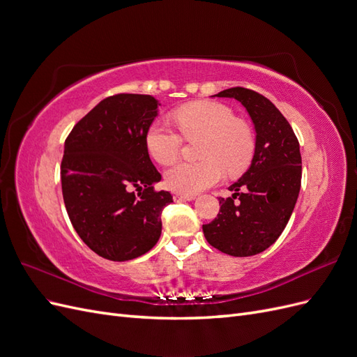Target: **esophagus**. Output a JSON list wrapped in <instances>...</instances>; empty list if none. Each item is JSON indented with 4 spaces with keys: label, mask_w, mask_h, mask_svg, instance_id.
<instances>
[{
    "label": "esophagus",
    "mask_w": 357,
    "mask_h": 357,
    "mask_svg": "<svg viewBox=\"0 0 357 357\" xmlns=\"http://www.w3.org/2000/svg\"><path fill=\"white\" fill-rule=\"evenodd\" d=\"M176 198L183 199V201H193L197 198V195H185V193H176Z\"/></svg>",
    "instance_id": "obj_1"
}]
</instances>
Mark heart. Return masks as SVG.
Instances as JSON below:
<instances>
[{
    "instance_id": "b5f03b06",
    "label": "heart",
    "mask_w": 357,
    "mask_h": 357,
    "mask_svg": "<svg viewBox=\"0 0 357 357\" xmlns=\"http://www.w3.org/2000/svg\"><path fill=\"white\" fill-rule=\"evenodd\" d=\"M174 121L186 138L202 137L197 162L180 160L165 172L167 186L177 193H195L215 185L223 171L238 172L247 167L253 153V138L248 128L235 119L228 107L219 102H192L176 110ZM146 147L156 162L171 164L178 156L180 135L164 122L156 121L146 132Z\"/></svg>"
}]
</instances>
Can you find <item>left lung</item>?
<instances>
[{
	"label": "left lung",
	"mask_w": 357,
	"mask_h": 357,
	"mask_svg": "<svg viewBox=\"0 0 357 357\" xmlns=\"http://www.w3.org/2000/svg\"><path fill=\"white\" fill-rule=\"evenodd\" d=\"M213 96L243 104L256 143L250 167L228 188L232 197L219 198L218 218L202 225L204 236L226 255L253 256L277 241L295 208L302 176L299 143L286 117L264 95L231 88Z\"/></svg>",
	"instance_id": "left-lung-1"
}]
</instances>
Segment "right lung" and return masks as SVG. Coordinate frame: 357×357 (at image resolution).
I'll list each match as a JSON object with an SVG mask.
<instances>
[{
    "instance_id": "obj_1",
    "label": "right lung",
    "mask_w": 357,
    "mask_h": 357,
    "mask_svg": "<svg viewBox=\"0 0 357 357\" xmlns=\"http://www.w3.org/2000/svg\"><path fill=\"white\" fill-rule=\"evenodd\" d=\"M160 102L150 95L102 100L63 144L62 195L68 218L92 252L114 262L147 253L160 236V214L172 202L146 147Z\"/></svg>"
}]
</instances>
